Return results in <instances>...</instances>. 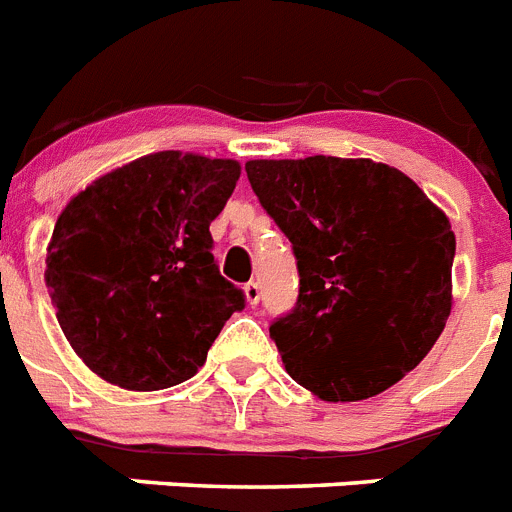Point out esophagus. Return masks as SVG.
<instances>
[{
	"label": "esophagus",
	"mask_w": 512,
	"mask_h": 512,
	"mask_svg": "<svg viewBox=\"0 0 512 512\" xmlns=\"http://www.w3.org/2000/svg\"><path fill=\"white\" fill-rule=\"evenodd\" d=\"M243 292H246V300L248 305H256L261 300V287L259 282H248V285H243Z\"/></svg>",
	"instance_id": "1"
}]
</instances>
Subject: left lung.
Masks as SVG:
<instances>
[{
    "instance_id": "8db88e82",
    "label": "left lung",
    "mask_w": 512,
    "mask_h": 512,
    "mask_svg": "<svg viewBox=\"0 0 512 512\" xmlns=\"http://www.w3.org/2000/svg\"><path fill=\"white\" fill-rule=\"evenodd\" d=\"M246 173L298 259V305L269 326L292 381L334 404L399 383L451 316L443 209L368 157L248 160Z\"/></svg>"
}]
</instances>
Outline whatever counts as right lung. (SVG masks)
I'll use <instances>...</instances> for the list:
<instances>
[{
    "instance_id": "right-lung-1",
    "label": "right lung",
    "mask_w": 512,
    "mask_h": 512,
    "mask_svg": "<svg viewBox=\"0 0 512 512\" xmlns=\"http://www.w3.org/2000/svg\"><path fill=\"white\" fill-rule=\"evenodd\" d=\"M238 178V160L152 152L61 209L43 277L67 342L103 381L126 391L189 381L246 305L209 233Z\"/></svg>"
}]
</instances>
